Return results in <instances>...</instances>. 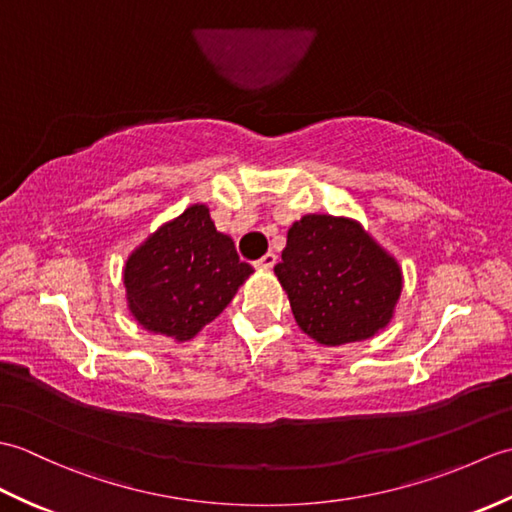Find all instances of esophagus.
Returning <instances> with one entry per match:
<instances>
[{"label":"esophagus","mask_w":512,"mask_h":512,"mask_svg":"<svg viewBox=\"0 0 512 512\" xmlns=\"http://www.w3.org/2000/svg\"><path fill=\"white\" fill-rule=\"evenodd\" d=\"M275 264H277V255H275V253H266L264 257L257 259L255 268H259V270H270Z\"/></svg>","instance_id":"esophagus-1"}]
</instances>
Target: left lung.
<instances>
[{
  "label": "left lung",
  "mask_w": 512,
  "mask_h": 512,
  "mask_svg": "<svg viewBox=\"0 0 512 512\" xmlns=\"http://www.w3.org/2000/svg\"><path fill=\"white\" fill-rule=\"evenodd\" d=\"M275 275L299 328L323 345L363 341L389 323L402 275L361 224L303 215L290 226Z\"/></svg>",
  "instance_id": "1"
}]
</instances>
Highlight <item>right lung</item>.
<instances>
[{
    "label": "right lung",
    "instance_id": "1",
    "mask_svg": "<svg viewBox=\"0 0 512 512\" xmlns=\"http://www.w3.org/2000/svg\"><path fill=\"white\" fill-rule=\"evenodd\" d=\"M250 273L233 239L217 233L209 209L193 204L127 259L129 310L143 328L189 341L231 303Z\"/></svg>",
    "mask_w": 512,
    "mask_h": 512
}]
</instances>
